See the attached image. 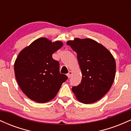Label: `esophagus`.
Here are the masks:
<instances>
[{"label":"esophagus","instance_id":"1","mask_svg":"<svg viewBox=\"0 0 131 131\" xmlns=\"http://www.w3.org/2000/svg\"><path fill=\"white\" fill-rule=\"evenodd\" d=\"M71 74H72V72L71 71H69L68 73V74H67L68 78H70L71 77Z\"/></svg>","mask_w":131,"mask_h":131}]
</instances>
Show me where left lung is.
Masks as SVG:
<instances>
[{
  "mask_svg": "<svg viewBox=\"0 0 131 131\" xmlns=\"http://www.w3.org/2000/svg\"><path fill=\"white\" fill-rule=\"evenodd\" d=\"M67 44L77 53L82 80L72 91L79 102L89 104L105 95L115 78L116 62L104 46L91 39L75 38Z\"/></svg>",
  "mask_w": 131,
  "mask_h": 131,
  "instance_id": "1",
  "label": "left lung"
}]
</instances>
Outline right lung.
<instances>
[{
  "label": "right lung",
  "instance_id": "obj_1",
  "mask_svg": "<svg viewBox=\"0 0 131 131\" xmlns=\"http://www.w3.org/2000/svg\"><path fill=\"white\" fill-rule=\"evenodd\" d=\"M63 46L61 41L52 42L40 37L21 51L14 64L15 74L19 88L28 98L46 103L56 96L65 74L60 73L58 61L52 54Z\"/></svg>",
  "mask_w": 131,
  "mask_h": 131
}]
</instances>
